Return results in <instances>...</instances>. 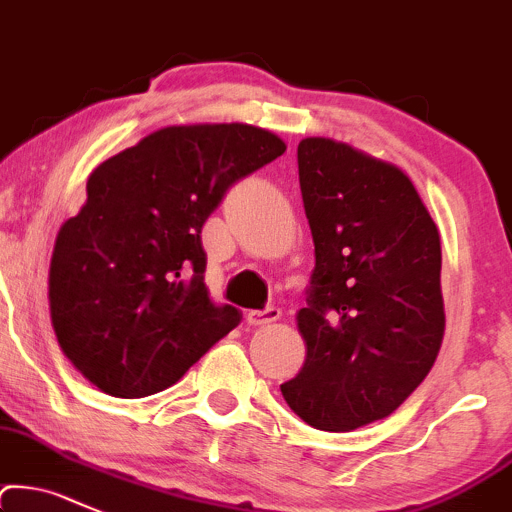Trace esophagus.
Instances as JSON below:
<instances>
[{
  "instance_id": "34e87169",
  "label": "esophagus",
  "mask_w": 512,
  "mask_h": 512,
  "mask_svg": "<svg viewBox=\"0 0 512 512\" xmlns=\"http://www.w3.org/2000/svg\"><path fill=\"white\" fill-rule=\"evenodd\" d=\"M280 320V307H266V310H249L246 312V322L251 327H266V324Z\"/></svg>"
}]
</instances>
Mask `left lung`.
Instances as JSON below:
<instances>
[{
  "mask_svg": "<svg viewBox=\"0 0 512 512\" xmlns=\"http://www.w3.org/2000/svg\"><path fill=\"white\" fill-rule=\"evenodd\" d=\"M315 271L300 373L280 386L307 425L349 432L398 410L444 337L437 224L408 175L332 139L298 146Z\"/></svg>",
  "mask_w": 512,
  "mask_h": 512,
  "instance_id": "left-lung-1",
  "label": "left lung"
}]
</instances>
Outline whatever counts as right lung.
<instances>
[{
    "instance_id": "1",
    "label": "right lung",
    "mask_w": 512,
    "mask_h": 512,
    "mask_svg": "<svg viewBox=\"0 0 512 512\" xmlns=\"http://www.w3.org/2000/svg\"><path fill=\"white\" fill-rule=\"evenodd\" d=\"M283 153L258 126L188 124L92 170L48 276L58 344L87 381L114 398L153 395L241 322L210 298L202 224L236 180Z\"/></svg>"
}]
</instances>
